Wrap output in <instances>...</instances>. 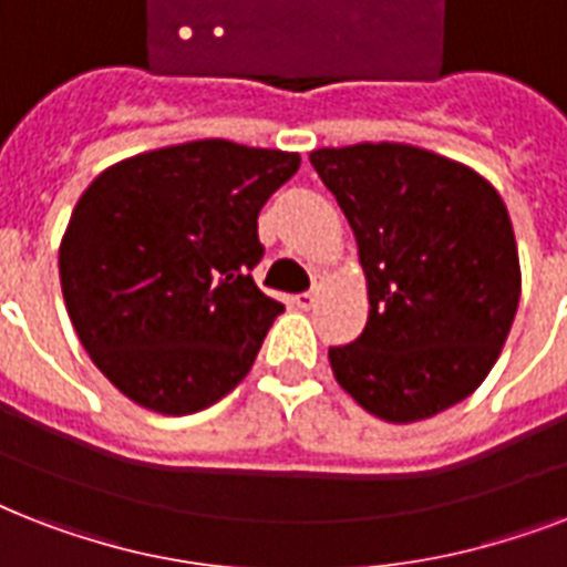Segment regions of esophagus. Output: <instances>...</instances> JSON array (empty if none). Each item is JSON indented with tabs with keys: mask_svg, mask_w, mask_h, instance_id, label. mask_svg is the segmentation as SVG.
<instances>
[{
	"mask_svg": "<svg viewBox=\"0 0 567 567\" xmlns=\"http://www.w3.org/2000/svg\"><path fill=\"white\" fill-rule=\"evenodd\" d=\"M323 285H327V279H323V276H315V288H311V291H306V293H300V297H297L293 302H297L300 309H311V306L318 302L320 291H323Z\"/></svg>",
	"mask_w": 567,
	"mask_h": 567,
	"instance_id": "obj_1",
	"label": "esophagus"
}]
</instances>
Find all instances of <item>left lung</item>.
Returning <instances> with one entry per match:
<instances>
[{
  "label": "left lung",
  "mask_w": 567,
  "mask_h": 567,
  "mask_svg": "<svg viewBox=\"0 0 567 567\" xmlns=\"http://www.w3.org/2000/svg\"><path fill=\"white\" fill-rule=\"evenodd\" d=\"M359 244L368 323L332 347L338 385L388 423L462 403L509 338L520 261L503 196L467 164L412 144L309 153Z\"/></svg>",
  "instance_id": "left-lung-1"
}]
</instances>
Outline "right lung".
I'll use <instances>...</instances> for the list:
<instances>
[{
	"label": "right lung",
	"mask_w": 567,
	"mask_h": 567,
	"mask_svg": "<svg viewBox=\"0 0 567 567\" xmlns=\"http://www.w3.org/2000/svg\"><path fill=\"white\" fill-rule=\"evenodd\" d=\"M300 155L223 137L111 164L58 247L66 315L91 362L141 409L194 414L256 362L282 302L258 291V212Z\"/></svg>",
	"instance_id": "obj_1"
}]
</instances>
